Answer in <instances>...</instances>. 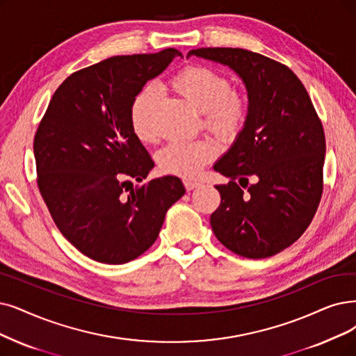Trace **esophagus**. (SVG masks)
I'll use <instances>...</instances> for the list:
<instances>
[{"label":"esophagus","instance_id":"esophagus-1","mask_svg":"<svg viewBox=\"0 0 356 356\" xmlns=\"http://www.w3.org/2000/svg\"><path fill=\"white\" fill-rule=\"evenodd\" d=\"M184 186H186L187 190H194V188H197V187H200L202 182L193 181V179H184Z\"/></svg>","mask_w":356,"mask_h":356}]
</instances>
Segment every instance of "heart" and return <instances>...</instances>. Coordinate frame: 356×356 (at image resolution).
<instances>
[{
  "label": "heart",
  "mask_w": 356,
  "mask_h": 356,
  "mask_svg": "<svg viewBox=\"0 0 356 356\" xmlns=\"http://www.w3.org/2000/svg\"><path fill=\"white\" fill-rule=\"evenodd\" d=\"M172 88L187 104L202 112L207 130L222 138H235L244 130L250 117L248 99L231 90V81L223 74L204 65H190L170 79ZM156 93L152 88L140 90L130 106V122L141 141H153V108ZM211 140L172 141L158 156V163L166 174L186 178L195 177L216 156Z\"/></svg>",
  "instance_id": "heart-1"
}]
</instances>
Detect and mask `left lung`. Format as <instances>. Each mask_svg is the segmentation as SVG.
Instances as JSON below:
<instances>
[{"mask_svg": "<svg viewBox=\"0 0 356 356\" xmlns=\"http://www.w3.org/2000/svg\"><path fill=\"white\" fill-rule=\"evenodd\" d=\"M190 55L234 70L250 104L244 130L213 166L231 181L216 186L220 204L210 216L211 229L238 255L270 257L305 232L320 204L321 121L304 84L286 65L241 48H198Z\"/></svg>", "mask_w": 356, "mask_h": 356, "instance_id": "8db88e82", "label": "left lung"}]
</instances>
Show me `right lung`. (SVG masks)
Returning <instances> with one entry per match:
<instances>
[{
    "mask_svg": "<svg viewBox=\"0 0 356 356\" xmlns=\"http://www.w3.org/2000/svg\"><path fill=\"white\" fill-rule=\"evenodd\" d=\"M178 49L120 55L76 71L55 90L35 134L38 187L60 232L86 257L124 264L147 251L168 209L186 194L178 177L143 181L154 162L134 134L130 106Z\"/></svg>",
    "mask_w": 356,
    "mask_h": 356,
    "instance_id": "add662e5",
    "label": "right lung"
}]
</instances>
